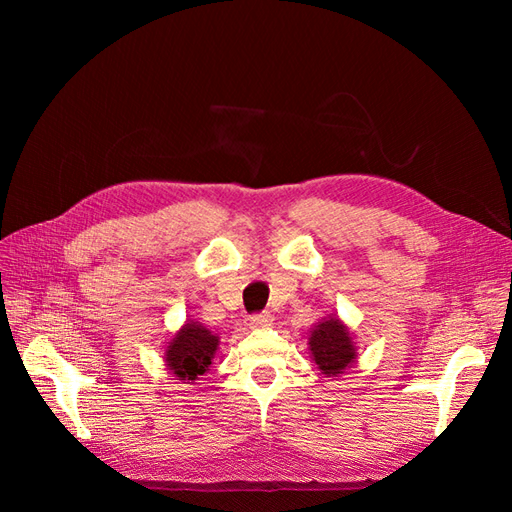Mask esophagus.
Masks as SVG:
<instances>
[{"label":"esophagus","instance_id":"obj_1","mask_svg":"<svg viewBox=\"0 0 512 512\" xmlns=\"http://www.w3.org/2000/svg\"><path fill=\"white\" fill-rule=\"evenodd\" d=\"M273 324V316L269 312L250 316V329H269Z\"/></svg>","mask_w":512,"mask_h":512}]
</instances>
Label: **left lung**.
<instances>
[{
  "label": "left lung",
  "mask_w": 512,
  "mask_h": 512,
  "mask_svg": "<svg viewBox=\"0 0 512 512\" xmlns=\"http://www.w3.org/2000/svg\"><path fill=\"white\" fill-rule=\"evenodd\" d=\"M309 352H312V361L318 365V369L329 378L344 374V369H348L356 359L352 335L337 316L322 318V322L312 329Z\"/></svg>",
  "instance_id": "8db88e82"
}]
</instances>
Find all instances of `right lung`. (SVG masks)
I'll use <instances>...</instances> for the list:
<instances>
[{
    "mask_svg": "<svg viewBox=\"0 0 512 512\" xmlns=\"http://www.w3.org/2000/svg\"><path fill=\"white\" fill-rule=\"evenodd\" d=\"M218 346V335H213L203 324L188 320L166 346V367L173 371L177 380L194 382L198 380V376L207 374L211 359L218 352Z\"/></svg>",
    "mask_w": 512,
    "mask_h": 512,
    "instance_id": "add662e5",
    "label": "right lung"
}]
</instances>
